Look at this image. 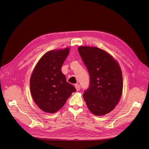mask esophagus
Masks as SVG:
<instances>
[{"label":"esophagus","instance_id":"34e87169","mask_svg":"<svg viewBox=\"0 0 149 149\" xmlns=\"http://www.w3.org/2000/svg\"><path fill=\"white\" fill-rule=\"evenodd\" d=\"M74 86H75V88H76V91H79V90H80V88H81V87H80V86H79V84H76Z\"/></svg>","mask_w":149,"mask_h":149}]
</instances>
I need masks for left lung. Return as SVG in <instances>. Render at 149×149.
<instances>
[{
    "instance_id": "8db88e82",
    "label": "left lung",
    "mask_w": 149,
    "mask_h": 149,
    "mask_svg": "<svg viewBox=\"0 0 149 149\" xmlns=\"http://www.w3.org/2000/svg\"><path fill=\"white\" fill-rule=\"evenodd\" d=\"M78 52L90 76L84 100L93 114L105 115L114 109L123 93L120 66L111 55L99 48L81 46Z\"/></svg>"
}]
</instances>
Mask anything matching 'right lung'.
<instances>
[{
    "label": "right lung",
    "instance_id": "obj_1",
    "mask_svg": "<svg viewBox=\"0 0 149 149\" xmlns=\"http://www.w3.org/2000/svg\"><path fill=\"white\" fill-rule=\"evenodd\" d=\"M70 49H55L40 58L31 75L30 88L34 102L40 109L49 113L56 112L76 91L66 81L61 68Z\"/></svg>",
    "mask_w": 149,
    "mask_h": 149
}]
</instances>
